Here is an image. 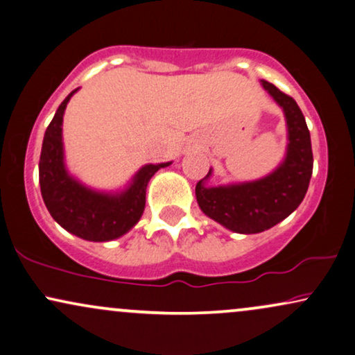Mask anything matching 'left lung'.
Returning a JSON list of instances; mask_svg holds the SVG:
<instances>
[{
  "label": "left lung",
  "instance_id": "obj_1",
  "mask_svg": "<svg viewBox=\"0 0 355 355\" xmlns=\"http://www.w3.org/2000/svg\"><path fill=\"white\" fill-rule=\"evenodd\" d=\"M261 83L283 107L288 122L289 144L283 165L258 182L210 189L200 180L195 189L196 202L205 215L232 232L245 234L270 230L291 215L304 200L313 175L311 135L300 105L275 84Z\"/></svg>",
  "mask_w": 355,
  "mask_h": 355
}]
</instances>
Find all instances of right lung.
Instances as JSON below:
<instances>
[{
	"mask_svg": "<svg viewBox=\"0 0 355 355\" xmlns=\"http://www.w3.org/2000/svg\"><path fill=\"white\" fill-rule=\"evenodd\" d=\"M74 89L46 129L40 157V185L51 216L64 230L87 241H109L122 236L142 216L145 190L159 168L168 164L145 165L134 183L121 195L92 191L67 175L62 160V115Z\"/></svg>",
	"mask_w": 355,
	"mask_h": 355,
	"instance_id": "add662e5",
	"label": "right lung"
}]
</instances>
